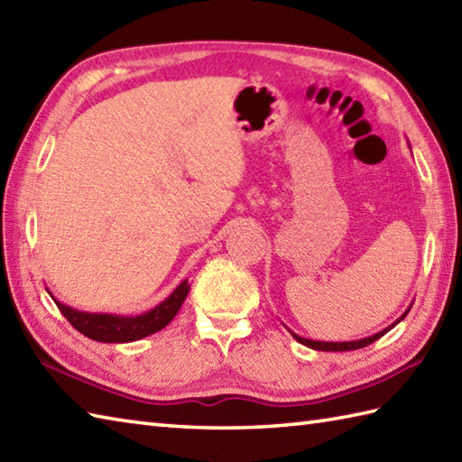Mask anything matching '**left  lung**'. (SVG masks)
Returning <instances> with one entry per match:
<instances>
[{"label": "left lung", "instance_id": "obj_1", "mask_svg": "<svg viewBox=\"0 0 462 462\" xmlns=\"http://www.w3.org/2000/svg\"><path fill=\"white\" fill-rule=\"evenodd\" d=\"M407 143H409V141H407ZM409 149H411V144H409ZM411 306H413V303H411ZM411 306L405 310L403 316H401L397 321L391 323V326H387L385 329H381V331H377V333H373V336H369V337H361V339H353V341H318V339L301 337V336H298V333H293L290 328H288V331L291 333L293 339H296L298 343H301V346L310 347V349H318V351H353V349H361V347L369 346V343L377 341L379 337L385 336V333H387L389 329H393V328L397 326V323H401V321L405 319V316L409 313Z\"/></svg>", "mask_w": 462, "mask_h": 462}]
</instances>
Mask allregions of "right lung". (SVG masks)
<instances>
[{
	"label": "right lung",
	"mask_w": 462,
	"mask_h": 462,
	"mask_svg": "<svg viewBox=\"0 0 462 462\" xmlns=\"http://www.w3.org/2000/svg\"><path fill=\"white\" fill-rule=\"evenodd\" d=\"M189 290H190L189 280H182L169 298H164L161 303H156L152 310L141 313V316L81 311L67 306V303H61L51 291L49 290L47 291L57 303L59 311H61L69 319V323H71L77 331H81L85 337L101 341V343H129V341H139L146 336H152V333L169 326L176 313H179L186 296H189Z\"/></svg>",
	"instance_id": "add662e5"
}]
</instances>
